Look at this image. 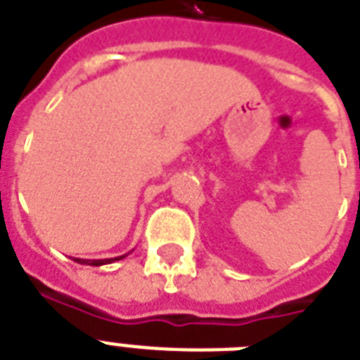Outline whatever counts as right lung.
I'll return each instance as SVG.
<instances>
[{"instance_id": "add662e5", "label": "right lung", "mask_w": 360, "mask_h": 360, "mask_svg": "<svg viewBox=\"0 0 360 360\" xmlns=\"http://www.w3.org/2000/svg\"><path fill=\"white\" fill-rule=\"evenodd\" d=\"M124 256H117V258H104V259H84V258H72L77 264H82V265H93V267H98V265H105V264H111V262H117V259H122Z\"/></svg>"}]
</instances>
